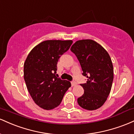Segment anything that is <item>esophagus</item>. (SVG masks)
Returning <instances> with one entry per match:
<instances>
[{
    "label": "esophagus",
    "mask_w": 134,
    "mask_h": 134,
    "mask_svg": "<svg viewBox=\"0 0 134 134\" xmlns=\"http://www.w3.org/2000/svg\"><path fill=\"white\" fill-rule=\"evenodd\" d=\"M71 86H72V87L75 86V85H76V82H75V81H73V82H71Z\"/></svg>",
    "instance_id": "obj_1"
}]
</instances>
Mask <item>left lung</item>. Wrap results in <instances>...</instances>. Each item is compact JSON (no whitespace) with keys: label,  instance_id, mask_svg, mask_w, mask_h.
<instances>
[{"label":"left lung","instance_id":"obj_1","mask_svg":"<svg viewBox=\"0 0 134 134\" xmlns=\"http://www.w3.org/2000/svg\"><path fill=\"white\" fill-rule=\"evenodd\" d=\"M70 50L75 54L82 67L85 83L80 84L84 94L78 98L80 107L95 110L107 100L113 80V66L108 52L98 43L90 39L78 40Z\"/></svg>","mask_w":134,"mask_h":134}]
</instances>
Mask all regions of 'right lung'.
<instances>
[{
  "label": "right lung",
  "instance_id": "1",
  "mask_svg": "<svg viewBox=\"0 0 134 134\" xmlns=\"http://www.w3.org/2000/svg\"><path fill=\"white\" fill-rule=\"evenodd\" d=\"M72 40H46L30 51L24 63V79L33 100L39 107L50 110L58 107L71 87L57 77L60 57L70 49Z\"/></svg>",
  "mask_w": 134,
  "mask_h": 134
}]
</instances>
